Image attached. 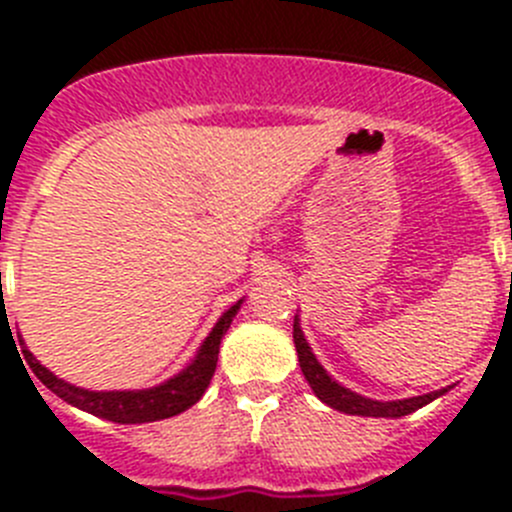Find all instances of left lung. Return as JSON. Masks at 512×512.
I'll list each match as a JSON object with an SVG mask.
<instances>
[{"label": "left lung", "instance_id": "left-lung-1", "mask_svg": "<svg viewBox=\"0 0 512 512\" xmlns=\"http://www.w3.org/2000/svg\"><path fill=\"white\" fill-rule=\"evenodd\" d=\"M292 338H295L302 374H305L312 392H315L325 405H330L333 410H341V413L346 415H366V418H402V415L415 413L418 408H423V405L433 402L436 397H441L443 392H449V390H438V392H431V395H420V397H410V400H395V402L369 400V397H361L356 395V392L346 390V387H341V384L333 382V379L325 374V369L318 364L315 354H312L310 346H307L297 320H295V330H292Z\"/></svg>", "mask_w": 512, "mask_h": 512}]
</instances>
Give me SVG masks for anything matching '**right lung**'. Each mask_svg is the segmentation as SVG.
<instances>
[{"instance_id":"right-lung-1","label":"right lung","mask_w":512,"mask_h":512,"mask_svg":"<svg viewBox=\"0 0 512 512\" xmlns=\"http://www.w3.org/2000/svg\"><path fill=\"white\" fill-rule=\"evenodd\" d=\"M238 307H241V302H235V305L225 312L223 318L217 320L212 333L205 338V343H202L197 359H194L182 374H176L174 379L158 384V387H153V390H138V392L81 390V387L63 382V379H58L56 374L48 372L43 364L35 361V356L30 354L27 348L22 351V356H25V361L35 372V377H38L48 390L56 392L61 400H66L69 405H74V408L87 410V413L97 415V418L112 420V423H151V420L174 418V415L192 408L194 402H200V397L205 395L207 384H210L212 374H215L217 354H220V341H223L225 330H228L230 323H233Z\"/></svg>"}]
</instances>
